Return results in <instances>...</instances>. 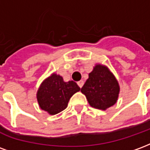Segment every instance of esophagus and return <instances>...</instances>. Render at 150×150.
I'll list each match as a JSON object with an SVG mask.
<instances>
[{"instance_id": "esophagus-1", "label": "esophagus", "mask_w": 150, "mask_h": 150, "mask_svg": "<svg viewBox=\"0 0 150 150\" xmlns=\"http://www.w3.org/2000/svg\"><path fill=\"white\" fill-rule=\"evenodd\" d=\"M83 84H84V82L83 81V80H80V81H79L78 82V85H79V88H81L83 86Z\"/></svg>"}]
</instances>
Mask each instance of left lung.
<instances>
[{"label":"left lung","mask_w":150,"mask_h":150,"mask_svg":"<svg viewBox=\"0 0 150 150\" xmlns=\"http://www.w3.org/2000/svg\"><path fill=\"white\" fill-rule=\"evenodd\" d=\"M91 107L106 110L116 104L120 86L116 77L107 67L96 64L89 73L88 79L81 88Z\"/></svg>","instance_id":"left-lung-1"}]
</instances>
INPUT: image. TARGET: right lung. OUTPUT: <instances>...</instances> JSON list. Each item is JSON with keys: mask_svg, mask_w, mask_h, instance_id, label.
I'll return each mask as SVG.
<instances>
[{"mask_svg": "<svg viewBox=\"0 0 150 150\" xmlns=\"http://www.w3.org/2000/svg\"><path fill=\"white\" fill-rule=\"evenodd\" d=\"M79 90L75 82H64L62 76L54 73L40 85L37 92L38 102L42 110L55 115L67 107L71 97Z\"/></svg>", "mask_w": 150, "mask_h": 150, "instance_id": "add662e5", "label": "right lung"}]
</instances>
